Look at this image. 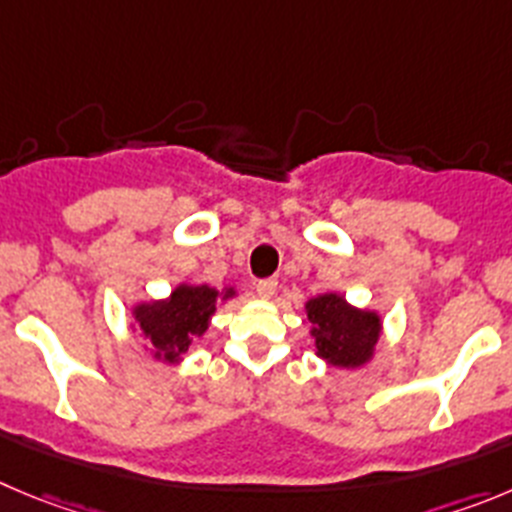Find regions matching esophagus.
Returning a JSON list of instances; mask_svg holds the SVG:
<instances>
[{
    "label": "esophagus",
    "instance_id": "esophagus-1",
    "mask_svg": "<svg viewBox=\"0 0 512 512\" xmlns=\"http://www.w3.org/2000/svg\"><path fill=\"white\" fill-rule=\"evenodd\" d=\"M275 290H278V283H275V280H260V283H257V298L270 300L272 295H275Z\"/></svg>",
    "mask_w": 512,
    "mask_h": 512
}]
</instances>
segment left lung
<instances>
[{"label":"left lung","instance_id":"1","mask_svg":"<svg viewBox=\"0 0 512 512\" xmlns=\"http://www.w3.org/2000/svg\"><path fill=\"white\" fill-rule=\"evenodd\" d=\"M310 321V336L315 341V356L336 369H364L376 356L381 341V313L356 308L346 295L321 293L305 303Z\"/></svg>","mask_w":512,"mask_h":512}]
</instances>
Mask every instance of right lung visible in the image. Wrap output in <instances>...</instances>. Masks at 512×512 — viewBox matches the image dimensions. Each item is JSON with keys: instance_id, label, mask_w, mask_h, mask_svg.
Listing matches in <instances>:
<instances>
[{"instance_id": "1", "label": "right lung", "mask_w": 512, "mask_h": 512, "mask_svg": "<svg viewBox=\"0 0 512 512\" xmlns=\"http://www.w3.org/2000/svg\"><path fill=\"white\" fill-rule=\"evenodd\" d=\"M237 295V288L224 285L222 290L207 283L181 280L166 298L141 300L131 308V328L143 338V351L161 364L179 366L191 341L209 331L212 315L227 300Z\"/></svg>"}]
</instances>
